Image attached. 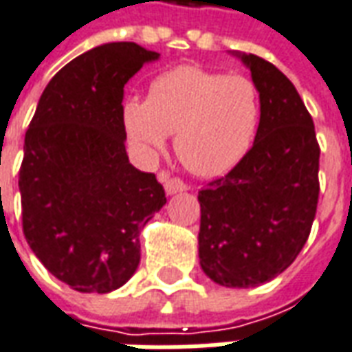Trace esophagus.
Segmentation results:
<instances>
[{"mask_svg": "<svg viewBox=\"0 0 352 352\" xmlns=\"http://www.w3.org/2000/svg\"><path fill=\"white\" fill-rule=\"evenodd\" d=\"M160 179L164 181V188H166V192L168 194H177V192H183V190H186V184H184L181 179L169 177L166 175V173H162Z\"/></svg>", "mask_w": 352, "mask_h": 352, "instance_id": "1", "label": "esophagus"}]
</instances>
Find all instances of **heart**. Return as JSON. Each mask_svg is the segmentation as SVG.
I'll use <instances>...</instances> for the list:
<instances>
[{"mask_svg":"<svg viewBox=\"0 0 352 352\" xmlns=\"http://www.w3.org/2000/svg\"><path fill=\"white\" fill-rule=\"evenodd\" d=\"M261 100L252 80L201 66H177L151 82L148 99L125 97L120 120L141 160H152L175 133V152L192 173H227L252 148Z\"/></svg>","mask_w":352,"mask_h":352,"instance_id":"obj_1","label":"heart"}]
</instances>
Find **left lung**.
<instances>
[{"label":"left lung","mask_w":352,"mask_h":352,"mask_svg":"<svg viewBox=\"0 0 352 352\" xmlns=\"http://www.w3.org/2000/svg\"><path fill=\"white\" fill-rule=\"evenodd\" d=\"M261 100L253 146L198 192L201 270L215 284L255 287L296 261L318 204L320 146L303 100L274 65L234 53Z\"/></svg>","instance_id":"8db88e82"}]
</instances>
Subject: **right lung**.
<instances>
[{
	"label": "right lung",
	"mask_w": 352,
	"mask_h": 352,
	"mask_svg": "<svg viewBox=\"0 0 352 352\" xmlns=\"http://www.w3.org/2000/svg\"><path fill=\"white\" fill-rule=\"evenodd\" d=\"M156 51L133 41L76 56L39 97L19 171L22 230L43 267L82 294L122 287L141 261V228L166 206L154 173L129 164L124 85Z\"/></svg>",
	"instance_id": "add662e5"
}]
</instances>
